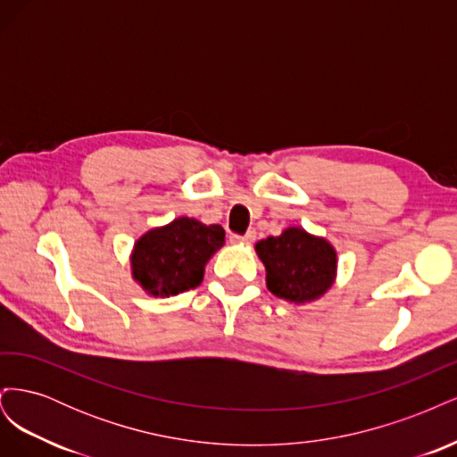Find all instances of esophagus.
<instances>
[{
    "instance_id": "esophagus-1",
    "label": "esophagus",
    "mask_w": 457,
    "mask_h": 457,
    "mask_svg": "<svg viewBox=\"0 0 457 457\" xmlns=\"http://www.w3.org/2000/svg\"><path fill=\"white\" fill-rule=\"evenodd\" d=\"M255 240V232L253 230H250V232H245V234H230V242L232 244H252Z\"/></svg>"
}]
</instances>
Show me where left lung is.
<instances>
[{"label":"left lung","mask_w":457,"mask_h":457,"mask_svg":"<svg viewBox=\"0 0 457 457\" xmlns=\"http://www.w3.org/2000/svg\"><path fill=\"white\" fill-rule=\"evenodd\" d=\"M255 252L267 269V287L286 301L307 303L324 295L336 280L337 253L329 242L299 227L257 242Z\"/></svg>","instance_id":"8db88e82"}]
</instances>
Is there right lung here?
I'll return each mask as SVG.
<instances>
[{"label": "right lung", "instance_id": "1", "mask_svg": "<svg viewBox=\"0 0 457 457\" xmlns=\"http://www.w3.org/2000/svg\"><path fill=\"white\" fill-rule=\"evenodd\" d=\"M223 242V227L179 217L137 240L131 255L133 278L154 297L187 292L200 286L207 259Z\"/></svg>", "mask_w": 457, "mask_h": 457}]
</instances>
